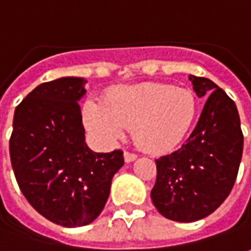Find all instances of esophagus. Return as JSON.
Here are the masks:
<instances>
[{
  "label": "esophagus",
  "mask_w": 251,
  "mask_h": 251,
  "mask_svg": "<svg viewBox=\"0 0 251 251\" xmlns=\"http://www.w3.org/2000/svg\"><path fill=\"white\" fill-rule=\"evenodd\" d=\"M124 158H125L126 162H132L137 158V154H134V152L130 151H125L124 152Z\"/></svg>",
  "instance_id": "34e87169"
}]
</instances>
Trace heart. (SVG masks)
Here are the masks:
<instances>
[{
    "mask_svg": "<svg viewBox=\"0 0 251 251\" xmlns=\"http://www.w3.org/2000/svg\"><path fill=\"white\" fill-rule=\"evenodd\" d=\"M197 111L193 91L165 83H140L108 91L102 104H83L86 127L102 143H114L132 127L134 142L150 152L177 147L193 125Z\"/></svg>",
    "mask_w": 251,
    "mask_h": 251,
    "instance_id": "heart-1",
    "label": "heart"
}]
</instances>
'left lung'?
<instances>
[{"label":"left lung","instance_id":"obj_1","mask_svg":"<svg viewBox=\"0 0 251 251\" xmlns=\"http://www.w3.org/2000/svg\"><path fill=\"white\" fill-rule=\"evenodd\" d=\"M196 94L207 99L195 130L176 151L155 160L151 190L165 218L195 222L225 201L238 176L243 151L240 118L233 100L207 77L190 75Z\"/></svg>","mask_w":251,"mask_h":251}]
</instances>
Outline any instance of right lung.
I'll use <instances>...</instances> for the list:
<instances>
[{"label": "right lung", "instance_id": "add662e5", "mask_svg": "<svg viewBox=\"0 0 251 251\" xmlns=\"http://www.w3.org/2000/svg\"><path fill=\"white\" fill-rule=\"evenodd\" d=\"M83 77L41 83L15 109L9 154L19 189L36 211L75 228L96 220L111 180L124 165L122 150L91 151L84 142L79 100Z\"/></svg>", "mask_w": 251, "mask_h": 251}]
</instances>
